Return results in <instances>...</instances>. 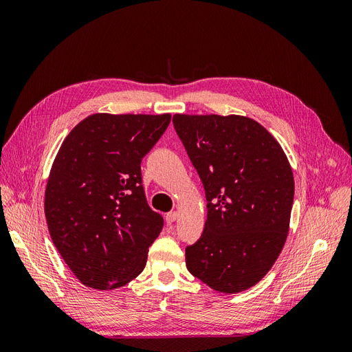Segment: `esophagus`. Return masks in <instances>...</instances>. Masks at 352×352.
Here are the masks:
<instances>
[{
    "label": "esophagus",
    "mask_w": 352,
    "mask_h": 352,
    "mask_svg": "<svg viewBox=\"0 0 352 352\" xmlns=\"http://www.w3.org/2000/svg\"><path fill=\"white\" fill-rule=\"evenodd\" d=\"M176 219H177V212L176 211H170V212H167L166 214V221L168 223H173V221H176Z\"/></svg>",
    "instance_id": "1"
}]
</instances>
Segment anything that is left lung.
Here are the masks:
<instances>
[{"instance_id": "obj_1", "label": "left lung", "mask_w": 352, "mask_h": 352, "mask_svg": "<svg viewBox=\"0 0 352 352\" xmlns=\"http://www.w3.org/2000/svg\"><path fill=\"white\" fill-rule=\"evenodd\" d=\"M173 124L207 198L204 232L186 247V267L214 291H247L272 269L289 232L291 164L250 117L175 114Z\"/></svg>"}]
</instances>
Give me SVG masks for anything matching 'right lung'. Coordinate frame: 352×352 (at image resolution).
<instances>
[{"instance_id": "obj_1", "label": "right lung", "mask_w": 352, "mask_h": 352, "mask_svg": "<svg viewBox=\"0 0 352 352\" xmlns=\"http://www.w3.org/2000/svg\"><path fill=\"white\" fill-rule=\"evenodd\" d=\"M170 119L97 113L63 141L44 210L52 242L85 286L116 289L144 270L163 217L146 202L141 162Z\"/></svg>"}]
</instances>
